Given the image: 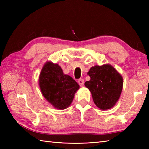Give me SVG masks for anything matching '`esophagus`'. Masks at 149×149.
<instances>
[{"mask_svg": "<svg viewBox=\"0 0 149 149\" xmlns=\"http://www.w3.org/2000/svg\"><path fill=\"white\" fill-rule=\"evenodd\" d=\"M84 83V80L83 79H80L78 80V83H79V84L81 86H83Z\"/></svg>", "mask_w": 149, "mask_h": 149, "instance_id": "esophagus-1", "label": "esophagus"}]
</instances>
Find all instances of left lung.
I'll use <instances>...</instances> for the list:
<instances>
[{
	"label": "left lung",
	"mask_w": 149,
	"mask_h": 149,
	"mask_svg": "<svg viewBox=\"0 0 149 149\" xmlns=\"http://www.w3.org/2000/svg\"><path fill=\"white\" fill-rule=\"evenodd\" d=\"M87 74L90 80L84 85L90 91L95 104L102 110L111 108L122 93V75L109 64L92 66Z\"/></svg>",
	"instance_id": "8db88e82"
}]
</instances>
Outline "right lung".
Returning a JSON list of instances; mask_svg holds the SVG:
<instances>
[{
    "mask_svg": "<svg viewBox=\"0 0 149 149\" xmlns=\"http://www.w3.org/2000/svg\"><path fill=\"white\" fill-rule=\"evenodd\" d=\"M39 85L43 97L58 109L67 108L79 88L72 77L63 74L61 66L50 61H47L41 70Z\"/></svg>",
    "mask_w": 149,
    "mask_h": 149,
    "instance_id": "1",
    "label": "right lung"
}]
</instances>
